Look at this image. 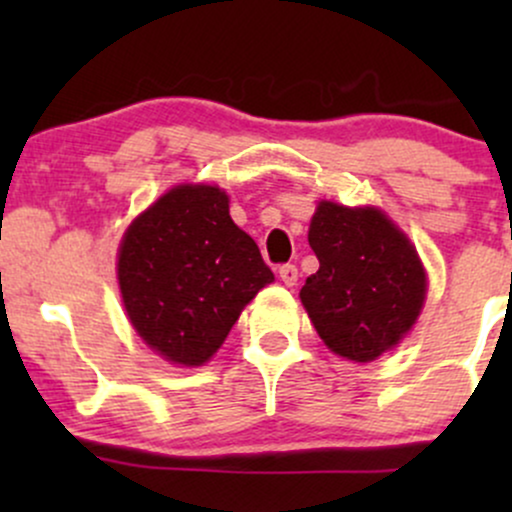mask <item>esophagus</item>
<instances>
[{
  "label": "esophagus",
  "mask_w": 512,
  "mask_h": 512,
  "mask_svg": "<svg viewBox=\"0 0 512 512\" xmlns=\"http://www.w3.org/2000/svg\"><path fill=\"white\" fill-rule=\"evenodd\" d=\"M279 276H281V281H284L286 286H296V281H298V267H296V264H281V267H279Z\"/></svg>",
  "instance_id": "obj_1"
}]
</instances>
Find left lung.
I'll return each mask as SVG.
<instances>
[{"instance_id": "left-lung-1", "label": "left lung", "mask_w": 512, "mask_h": 512, "mask_svg": "<svg viewBox=\"0 0 512 512\" xmlns=\"http://www.w3.org/2000/svg\"><path fill=\"white\" fill-rule=\"evenodd\" d=\"M308 243L320 269L301 303L334 354L375 361L399 344L424 308L426 272L409 238L375 207L320 202Z\"/></svg>"}]
</instances>
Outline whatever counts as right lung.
Returning <instances> with one entry per match:
<instances>
[{
    "instance_id": "1",
    "label": "right lung",
    "mask_w": 512,
    "mask_h": 512,
    "mask_svg": "<svg viewBox=\"0 0 512 512\" xmlns=\"http://www.w3.org/2000/svg\"><path fill=\"white\" fill-rule=\"evenodd\" d=\"M139 337L178 366H202L274 274L214 185H178L132 221L117 255Z\"/></svg>"
}]
</instances>
